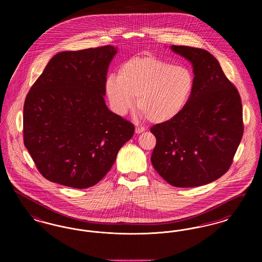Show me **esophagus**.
<instances>
[{"instance_id":"1","label":"esophagus","mask_w":262,"mask_h":262,"mask_svg":"<svg viewBox=\"0 0 262 262\" xmlns=\"http://www.w3.org/2000/svg\"><path fill=\"white\" fill-rule=\"evenodd\" d=\"M145 130V127L144 126H137L136 127V133L137 134H141V133H143Z\"/></svg>"}]
</instances>
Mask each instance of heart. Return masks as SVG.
I'll list each match as a JSON object with an SVG mask.
<instances>
[{
	"instance_id": "obj_1",
	"label": "heart",
	"mask_w": 262,
	"mask_h": 262,
	"mask_svg": "<svg viewBox=\"0 0 262 262\" xmlns=\"http://www.w3.org/2000/svg\"><path fill=\"white\" fill-rule=\"evenodd\" d=\"M195 76L183 66H176L154 55L135 56L123 62L117 78L108 76L105 90L118 115H125L137 98L138 111L154 124L178 118L191 99Z\"/></svg>"
}]
</instances>
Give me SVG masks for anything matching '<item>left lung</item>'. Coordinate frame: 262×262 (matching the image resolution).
I'll list each match as a JSON object with an SVG mask.
<instances>
[{
    "instance_id": "8db88e82",
    "label": "left lung",
    "mask_w": 262,
    "mask_h": 262,
    "mask_svg": "<svg viewBox=\"0 0 262 262\" xmlns=\"http://www.w3.org/2000/svg\"><path fill=\"white\" fill-rule=\"evenodd\" d=\"M171 49L192 63L195 89L178 118L150 128L156 137L151 163L174 187H200L222 177L233 163L244 135L242 100L209 52Z\"/></svg>"
}]
</instances>
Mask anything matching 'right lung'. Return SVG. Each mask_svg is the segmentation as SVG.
<instances>
[{
	"instance_id": "right-lung-1",
	"label": "right lung",
	"mask_w": 262,
	"mask_h": 262,
	"mask_svg": "<svg viewBox=\"0 0 262 262\" xmlns=\"http://www.w3.org/2000/svg\"><path fill=\"white\" fill-rule=\"evenodd\" d=\"M111 45L61 52L26 95L24 142L39 173L66 187L99 183L135 125L111 112L104 100Z\"/></svg>"
}]
</instances>
